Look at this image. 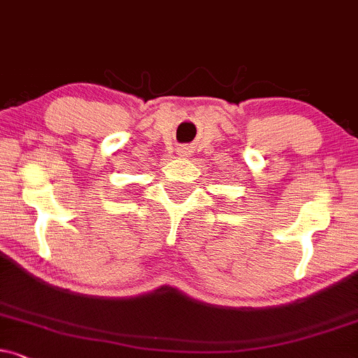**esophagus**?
Masks as SVG:
<instances>
[{
    "label": "esophagus",
    "instance_id": "obj_1",
    "mask_svg": "<svg viewBox=\"0 0 358 358\" xmlns=\"http://www.w3.org/2000/svg\"><path fill=\"white\" fill-rule=\"evenodd\" d=\"M178 154L179 156H189V154H191V149L186 148V145H182V148L178 149Z\"/></svg>",
    "mask_w": 358,
    "mask_h": 358
}]
</instances>
